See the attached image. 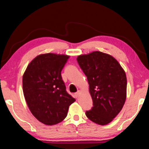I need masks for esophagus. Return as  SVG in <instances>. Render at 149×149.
Instances as JSON below:
<instances>
[{
	"mask_svg": "<svg viewBox=\"0 0 149 149\" xmlns=\"http://www.w3.org/2000/svg\"><path fill=\"white\" fill-rule=\"evenodd\" d=\"M80 93H81L80 91H77L75 93V97H79V94H80Z\"/></svg>",
	"mask_w": 149,
	"mask_h": 149,
	"instance_id": "34e87169",
	"label": "esophagus"
}]
</instances>
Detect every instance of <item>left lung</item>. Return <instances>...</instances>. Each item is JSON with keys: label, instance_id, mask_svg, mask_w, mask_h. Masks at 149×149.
<instances>
[{"label": "left lung", "instance_id": "8db88e82", "mask_svg": "<svg viewBox=\"0 0 149 149\" xmlns=\"http://www.w3.org/2000/svg\"><path fill=\"white\" fill-rule=\"evenodd\" d=\"M77 61L87 76L93 99V107L85 114L93 122L107 124L118 114L125 101L124 70L114 57L99 51L81 55Z\"/></svg>", "mask_w": 149, "mask_h": 149}]
</instances>
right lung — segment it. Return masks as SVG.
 <instances>
[{
	"label": "right lung",
	"instance_id": "1",
	"mask_svg": "<svg viewBox=\"0 0 149 149\" xmlns=\"http://www.w3.org/2000/svg\"><path fill=\"white\" fill-rule=\"evenodd\" d=\"M67 55L47 53L37 56L23 75L25 99L32 114L46 125H54L67 116L75 99L66 91L61 72Z\"/></svg>",
	"mask_w": 149,
	"mask_h": 149
}]
</instances>
